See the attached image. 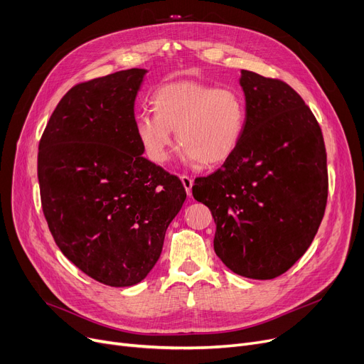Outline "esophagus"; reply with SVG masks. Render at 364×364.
Returning <instances> with one entry per match:
<instances>
[{
	"instance_id": "34e87169",
	"label": "esophagus",
	"mask_w": 364,
	"mask_h": 364,
	"mask_svg": "<svg viewBox=\"0 0 364 364\" xmlns=\"http://www.w3.org/2000/svg\"><path fill=\"white\" fill-rule=\"evenodd\" d=\"M180 178H181V183H183V186H184V188H186L187 195H188V196H192V186H193V178H192V177H188V176H181Z\"/></svg>"
}]
</instances>
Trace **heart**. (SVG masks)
<instances>
[{"instance_id": "heart-1", "label": "heart", "mask_w": 364, "mask_h": 364, "mask_svg": "<svg viewBox=\"0 0 364 364\" xmlns=\"http://www.w3.org/2000/svg\"><path fill=\"white\" fill-rule=\"evenodd\" d=\"M155 113L143 112L136 119V134L155 164H165L177 140L188 161L215 165L239 147L247 121L243 94L214 84L181 81L162 85L151 97Z\"/></svg>"}]
</instances>
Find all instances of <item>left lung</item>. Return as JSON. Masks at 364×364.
Returning <instances> with one entry per match:
<instances>
[{
	"instance_id": "1",
	"label": "left lung",
	"mask_w": 364,
	"mask_h": 364,
	"mask_svg": "<svg viewBox=\"0 0 364 364\" xmlns=\"http://www.w3.org/2000/svg\"><path fill=\"white\" fill-rule=\"evenodd\" d=\"M247 121L223 166L198 177L193 198L211 209L214 250L239 276L274 279L305 254L328 202L321 128L301 95L277 78L242 70Z\"/></svg>"
}]
</instances>
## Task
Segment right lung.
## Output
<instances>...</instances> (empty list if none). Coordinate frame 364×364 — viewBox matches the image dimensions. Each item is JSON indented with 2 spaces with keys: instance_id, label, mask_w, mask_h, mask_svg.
Masks as SVG:
<instances>
[{
  "instance_id": "right-lung-1",
  "label": "right lung",
  "mask_w": 364,
  "mask_h": 364,
  "mask_svg": "<svg viewBox=\"0 0 364 364\" xmlns=\"http://www.w3.org/2000/svg\"><path fill=\"white\" fill-rule=\"evenodd\" d=\"M144 73L119 70L73 85L38 150L43 213L55 245L113 288L149 274L186 200L180 178L141 156L134 100Z\"/></svg>"
}]
</instances>
